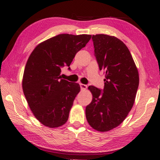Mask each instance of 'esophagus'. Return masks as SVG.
Wrapping results in <instances>:
<instances>
[{"instance_id":"1","label":"esophagus","mask_w":160,"mask_h":160,"mask_svg":"<svg viewBox=\"0 0 160 160\" xmlns=\"http://www.w3.org/2000/svg\"><path fill=\"white\" fill-rule=\"evenodd\" d=\"M80 87H81V89H87V86L85 85V84H80Z\"/></svg>"}]
</instances>
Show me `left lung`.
I'll return each instance as SVG.
<instances>
[{
  "label": "left lung",
  "instance_id": "8db88e82",
  "mask_svg": "<svg viewBox=\"0 0 160 160\" xmlns=\"http://www.w3.org/2000/svg\"><path fill=\"white\" fill-rule=\"evenodd\" d=\"M99 70L105 73L102 91L94 86L88 89L92 102L86 107V118L95 130L105 132L118 126L128 115L135 101L139 76L127 46L107 34L92 36Z\"/></svg>",
  "mask_w": 160,
  "mask_h": 160
}]
</instances>
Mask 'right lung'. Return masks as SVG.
<instances>
[{
	"label": "right lung",
	"instance_id": "obj_1",
	"mask_svg": "<svg viewBox=\"0 0 160 160\" xmlns=\"http://www.w3.org/2000/svg\"><path fill=\"white\" fill-rule=\"evenodd\" d=\"M91 37L58 34L39 44L29 55L23 76V92L32 113L44 126L58 128L68 120L80 86L61 79V68L68 66L71 70L76 54Z\"/></svg>",
	"mask_w": 160,
	"mask_h": 160
}]
</instances>
